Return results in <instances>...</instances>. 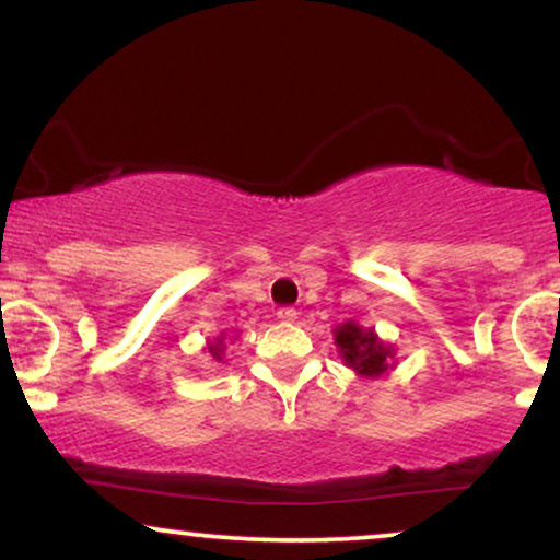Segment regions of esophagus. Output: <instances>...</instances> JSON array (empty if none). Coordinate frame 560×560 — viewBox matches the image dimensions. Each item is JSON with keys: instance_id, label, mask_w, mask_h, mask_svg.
<instances>
[{"instance_id": "obj_1", "label": "esophagus", "mask_w": 560, "mask_h": 560, "mask_svg": "<svg viewBox=\"0 0 560 560\" xmlns=\"http://www.w3.org/2000/svg\"><path fill=\"white\" fill-rule=\"evenodd\" d=\"M278 318L285 320V324H290V320L298 318V311L290 308V305H282V308H278Z\"/></svg>"}]
</instances>
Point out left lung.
<instances>
[{
	"label": "left lung",
	"instance_id": "obj_1",
	"mask_svg": "<svg viewBox=\"0 0 560 560\" xmlns=\"http://www.w3.org/2000/svg\"><path fill=\"white\" fill-rule=\"evenodd\" d=\"M334 341L339 347L343 364L351 366L362 377H382L389 370L395 351L380 339L372 328L357 326L354 320H347L334 331Z\"/></svg>",
	"mask_w": 560,
	"mask_h": 560
}]
</instances>
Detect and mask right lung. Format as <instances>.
Masks as SVG:
<instances>
[{"label": "right lung", "instance_id": "obj_1", "mask_svg": "<svg viewBox=\"0 0 560 560\" xmlns=\"http://www.w3.org/2000/svg\"><path fill=\"white\" fill-rule=\"evenodd\" d=\"M209 354L217 359V362H221V354H224V336H219L217 341L209 343Z\"/></svg>", "mask_w": 560, "mask_h": 560}]
</instances>
